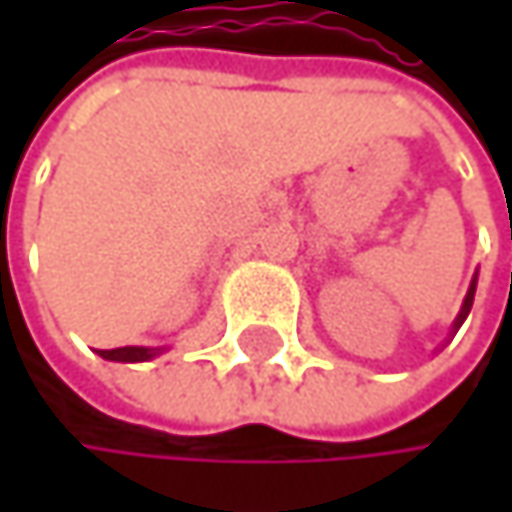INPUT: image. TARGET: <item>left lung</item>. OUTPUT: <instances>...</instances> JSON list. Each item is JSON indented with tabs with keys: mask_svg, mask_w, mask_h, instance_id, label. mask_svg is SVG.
Listing matches in <instances>:
<instances>
[{
	"mask_svg": "<svg viewBox=\"0 0 512 512\" xmlns=\"http://www.w3.org/2000/svg\"><path fill=\"white\" fill-rule=\"evenodd\" d=\"M474 290H477V272H474V278H471V284H468V293H465L460 314H457V320H454V326H451V335L465 323V317H468V311H471V302H474Z\"/></svg>",
	"mask_w": 512,
	"mask_h": 512,
	"instance_id": "left-lung-1",
	"label": "left lung"
}]
</instances>
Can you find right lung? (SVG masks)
I'll list each match as a JSON object with an SVG mask.
<instances>
[{
    "label": "right lung",
    "mask_w": 512,
    "mask_h": 512,
    "mask_svg": "<svg viewBox=\"0 0 512 512\" xmlns=\"http://www.w3.org/2000/svg\"><path fill=\"white\" fill-rule=\"evenodd\" d=\"M106 361H127V364H136V361H151L159 353H165V347H118V350H97Z\"/></svg>",
    "instance_id": "1"
}]
</instances>
